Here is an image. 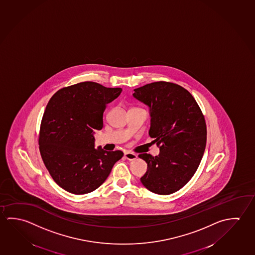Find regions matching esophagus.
<instances>
[{"instance_id": "esophagus-1", "label": "esophagus", "mask_w": 255, "mask_h": 255, "mask_svg": "<svg viewBox=\"0 0 255 255\" xmlns=\"http://www.w3.org/2000/svg\"><path fill=\"white\" fill-rule=\"evenodd\" d=\"M125 157H126L127 160H129V161H132V160H135V159H137L138 157V155L136 154H133V153H129V152H126L125 153Z\"/></svg>"}]
</instances>
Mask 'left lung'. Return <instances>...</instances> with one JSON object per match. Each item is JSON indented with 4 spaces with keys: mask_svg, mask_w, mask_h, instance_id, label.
Returning <instances> with one entry per match:
<instances>
[{
    "mask_svg": "<svg viewBox=\"0 0 255 255\" xmlns=\"http://www.w3.org/2000/svg\"><path fill=\"white\" fill-rule=\"evenodd\" d=\"M132 96L150 114L148 134L160 146L158 155L138 154L147 163L140 178L145 188L170 195L188 183L200 164L206 145V125L199 106L178 84L155 82L134 90Z\"/></svg>",
    "mask_w": 255,
    "mask_h": 255,
    "instance_id": "left-lung-1",
    "label": "left lung"
}]
</instances>
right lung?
I'll list each match as a JSON object with an SVG mask.
<instances>
[{"instance_id": "obj_1", "label": "right lung", "mask_w": 255, "mask_h": 255, "mask_svg": "<svg viewBox=\"0 0 255 255\" xmlns=\"http://www.w3.org/2000/svg\"><path fill=\"white\" fill-rule=\"evenodd\" d=\"M121 92V88L84 82L59 90L47 105L40 128V153L52 179L67 192H92L123 157L120 150L95 148L94 138V130L103 127L107 105Z\"/></svg>"}]
</instances>
